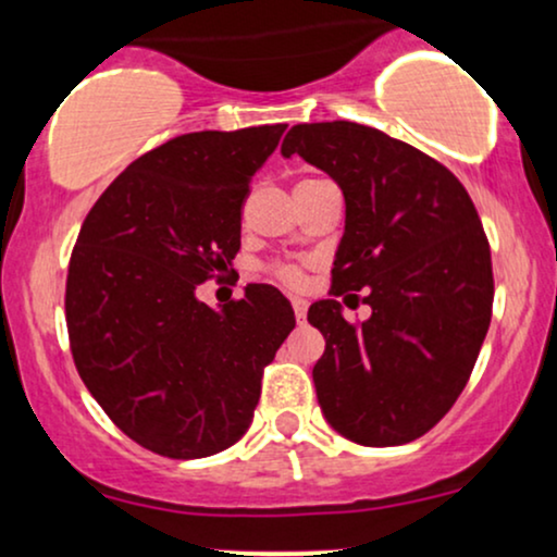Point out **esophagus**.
<instances>
[{
  "instance_id": "obj_1",
  "label": "esophagus",
  "mask_w": 557,
  "mask_h": 557,
  "mask_svg": "<svg viewBox=\"0 0 557 557\" xmlns=\"http://www.w3.org/2000/svg\"><path fill=\"white\" fill-rule=\"evenodd\" d=\"M290 304H293V311H296V319H298V322H304V319H306V311H309V304H306L304 298H293Z\"/></svg>"
}]
</instances>
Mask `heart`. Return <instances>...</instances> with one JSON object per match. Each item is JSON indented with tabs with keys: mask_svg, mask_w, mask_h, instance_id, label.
I'll use <instances>...</instances> for the list:
<instances>
[{
	"mask_svg": "<svg viewBox=\"0 0 557 557\" xmlns=\"http://www.w3.org/2000/svg\"><path fill=\"white\" fill-rule=\"evenodd\" d=\"M300 183H309V181H300ZM267 274L277 280V283L290 285V287L304 283V270H300L298 264H293V261H272V264L267 267Z\"/></svg>",
	"mask_w": 557,
	"mask_h": 557,
	"instance_id": "obj_1",
	"label": "heart"
}]
</instances>
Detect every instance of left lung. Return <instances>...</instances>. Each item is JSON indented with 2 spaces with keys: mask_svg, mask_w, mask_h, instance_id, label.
<instances>
[{
  "mask_svg": "<svg viewBox=\"0 0 557 557\" xmlns=\"http://www.w3.org/2000/svg\"><path fill=\"white\" fill-rule=\"evenodd\" d=\"M283 157H304L343 188L345 233L330 296L372 306L348 322L319 300L324 335L317 398L343 437L367 447L411 443L463 393L490 330V240L463 183L437 159L348 120L293 125Z\"/></svg>",
  "mask_w": 557,
  "mask_h": 557,
  "instance_id": "1",
  "label": "left lung"
}]
</instances>
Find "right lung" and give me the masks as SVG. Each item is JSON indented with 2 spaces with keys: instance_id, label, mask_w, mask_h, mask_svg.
I'll return each instance as SVG.
<instances>
[{
  "instance_id": "obj_1",
  "label": "right lung",
  "mask_w": 557,
  "mask_h": 557,
  "mask_svg": "<svg viewBox=\"0 0 557 557\" xmlns=\"http://www.w3.org/2000/svg\"><path fill=\"white\" fill-rule=\"evenodd\" d=\"M285 127L172 138L127 164L83 220L65 287L75 369L114 426L157 456L238 443L296 327L272 285H248L220 311L196 296L240 251L251 177Z\"/></svg>"
}]
</instances>
